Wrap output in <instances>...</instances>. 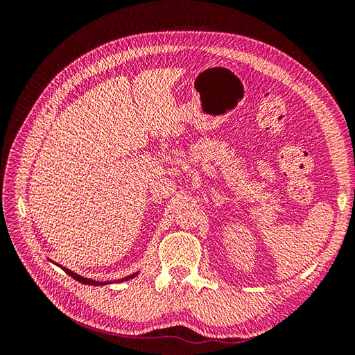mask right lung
Instances as JSON below:
<instances>
[{
    "label": "right lung",
    "instance_id": "1",
    "mask_svg": "<svg viewBox=\"0 0 355 355\" xmlns=\"http://www.w3.org/2000/svg\"><path fill=\"white\" fill-rule=\"evenodd\" d=\"M50 261V259H49ZM50 262H53V261H50ZM55 265H58L59 268H62L63 271H65L68 275H71L73 280H77V282H80V283H83V284H89V286H105V284H111L112 282H96V280H93V278H85V277H81V275H78L77 272H73V271H71V270H68V268H65V266H62V265H59V263H56V262H53ZM139 272H135V274H130L128 277H124V278H121V280H115V282H127V280H132V278H135L136 275H137Z\"/></svg>",
    "mask_w": 355,
    "mask_h": 355
}]
</instances>
